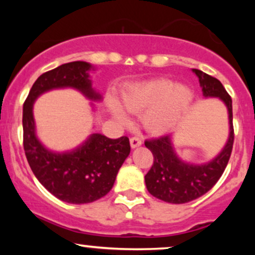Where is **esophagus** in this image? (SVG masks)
Returning <instances> with one entry per match:
<instances>
[{"label":"esophagus","instance_id":"34e87169","mask_svg":"<svg viewBox=\"0 0 255 255\" xmlns=\"http://www.w3.org/2000/svg\"><path fill=\"white\" fill-rule=\"evenodd\" d=\"M129 141H130V146H131V148L139 147V146L142 144L141 139H140V137H137V136H133V137H130Z\"/></svg>","mask_w":255,"mask_h":255}]
</instances>
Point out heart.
Listing matches in <instances>:
<instances>
[{
  "label": "heart",
  "instance_id": "1",
  "mask_svg": "<svg viewBox=\"0 0 255 255\" xmlns=\"http://www.w3.org/2000/svg\"><path fill=\"white\" fill-rule=\"evenodd\" d=\"M125 107L133 113L146 111L145 127L153 134H163L171 129L181 116L186 113L192 102V93L186 87L175 86L164 79L137 83L128 86L122 92ZM113 115L119 121H128L127 115L115 98L108 99Z\"/></svg>",
  "mask_w": 255,
  "mask_h": 255
}]
</instances>
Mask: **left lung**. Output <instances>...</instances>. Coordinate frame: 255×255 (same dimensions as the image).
<instances>
[{
  "mask_svg": "<svg viewBox=\"0 0 255 255\" xmlns=\"http://www.w3.org/2000/svg\"><path fill=\"white\" fill-rule=\"evenodd\" d=\"M197 74L204 97H217L224 102L229 114L230 131L228 141L217 157L206 164L195 165L181 160L175 153L170 135L146 140L145 146L153 154V164L145 175L146 188L160 200L170 204H184L198 199L217 183L233 151L234 126L233 102L218 79L193 69Z\"/></svg>",
  "mask_w": 255,
  "mask_h": 255,
  "instance_id": "obj_1",
  "label": "left lung"
}]
</instances>
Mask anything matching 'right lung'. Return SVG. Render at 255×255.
Returning <instances> with one entry per match:
<instances>
[{
	"label": "right lung",
	"mask_w": 255,
	"mask_h": 255,
	"mask_svg": "<svg viewBox=\"0 0 255 255\" xmlns=\"http://www.w3.org/2000/svg\"><path fill=\"white\" fill-rule=\"evenodd\" d=\"M84 61L64 63L43 73L34 81L22 110L24 150L34 176L52 195L69 204H89L107 195L116 175L130 152L129 139H110L91 134L83 145L73 151L57 153L44 147L36 135L33 103L46 91L73 87L92 101L102 99L92 89Z\"/></svg>",
	"instance_id": "obj_1"
}]
</instances>
